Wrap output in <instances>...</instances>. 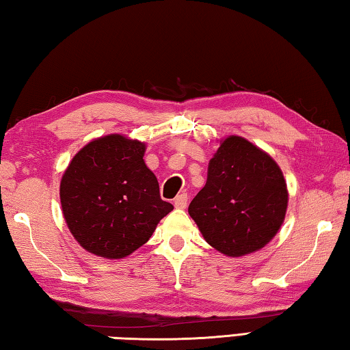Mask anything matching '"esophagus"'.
I'll return each mask as SVG.
<instances>
[{
  "label": "esophagus",
  "mask_w": 350,
  "mask_h": 350,
  "mask_svg": "<svg viewBox=\"0 0 350 350\" xmlns=\"http://www.w3.org/2000/svg\"><path fill=\"white\" fill-rule=\"evenodd\" d=\"M174 204L176 209H185V207L187 206V193L176 195V198L174 200Z\"/></svg>",
  "instance_id": "1"
}]
</instances>
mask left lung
<instances>
[{"mask_svg":"<svg viewBox=\"0 0 350 350\" xmlns=\"http://www.w3.org/2000/svg\"><path fill=\"white\" fill-rule=\"evenodd\" d=\"M287 187L278 164L241 137L221 141L206 186L189 204L204 240L228 256L255 252L284 221Z\"/></svg>","mask_w":350,"mask_h":350,"instance_id":"obj_1","label":"left lung"}]
</instances>
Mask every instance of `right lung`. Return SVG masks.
<instances>
[{"instance_id":"right-lung-1","label":"right lung","mask_w":350,"mask_h":350,"mask_svg":"<svg viewBox=\"0 0 350 350\" xmlns=\"http://www.w3.org/2000/svg\"><path fill=\"white\" fill-rule=\"evenodd\" d=\"M144 150L137 139L107 135L84 146L66 169L59 186L64 219L90 254L124 258L149 241L174 209L159 197Z\"/></svg>"}]
</instances>
